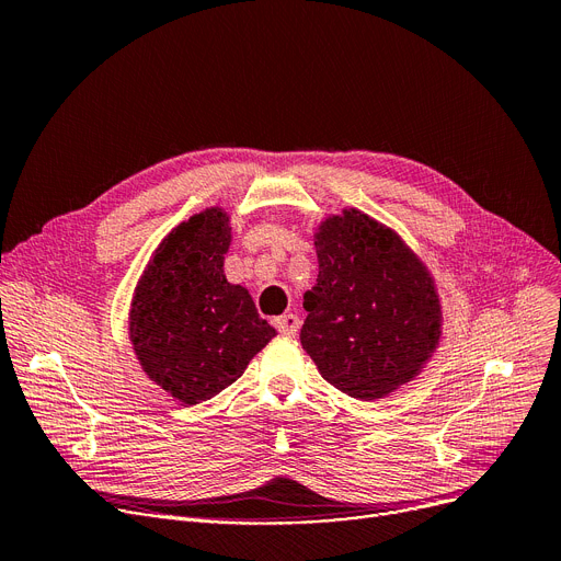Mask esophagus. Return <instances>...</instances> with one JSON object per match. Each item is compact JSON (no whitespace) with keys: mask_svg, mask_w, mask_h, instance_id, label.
<instances>
[{"mask_svg":"<svg viewBox=\"0 0 561 561\" xmlns=\"http://www.w3.org/2000/svg\"><path fill=\"white\" fill-rule=\"evenodd\" d=\"M273 323H275L277 332H282V334H286V336H294V334L298 332V328H300V319H298V313H294V311L277 316V319H275Z\"/></svg>","mask_w":561,"mask_h":561,"instance_id":"1","label":"esophagus"}]
</instances>
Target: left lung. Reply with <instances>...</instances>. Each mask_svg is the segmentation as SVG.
<instances>
[{
  "instance_id": "1",
  "label": "left lung",
  "mask_w": 561,
  "mask_h": 561,
  "mask_svg": "<svg viewBox=\"0 0 561 561\" xmlns=\"http://www.w3.org/2000/svg\"><path fill=\"white\" fill-rule=\"evenodd\" d=\"M313 245L319 279L302 302V348L344 394H392L424 369L443 334L431 273L397 231L357 208L325 217Z\"/></svg>"
}]
</instances>
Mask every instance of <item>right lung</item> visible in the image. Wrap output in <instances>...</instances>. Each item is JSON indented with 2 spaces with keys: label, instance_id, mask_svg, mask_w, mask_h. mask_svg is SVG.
<instances>
[{
  "label": "right lung",
  "instance_id": "right-lung-1",
  "mask_svg": "<svg viewBox=\"0 0 561 561\" xmlns=\"http://www.w3.org/2000/svg\"><path fill=\"white\" fill-rule=\"evenodd\" d=\"M229 215L206 208L153 252L130 305L133 351L156 385L183 405L220 394L277 332L250 290L225 277Z\"/></svg>",
  "mask_w": 561,
  "mask_h": 561
}]
</instances>
